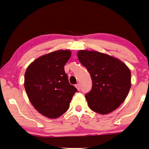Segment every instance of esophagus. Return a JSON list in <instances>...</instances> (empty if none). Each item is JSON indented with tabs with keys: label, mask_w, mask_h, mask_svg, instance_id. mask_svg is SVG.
Listing matches in <instances>:
<instances>
[{
	"label": "esophagus",
	"mask_w": 149,
	"mask_h": 149,
	"mask_svg": "<svg viewBox=\"0 0 149 149\" xmlns=\"http://www.w3.org/2000/svg\"><path fill=\"white\" fill-rule=\"evenodd\" d=\"M76 87L78 91L80 90V84H77V85H76Z\"/></svg>",
	"instance_id": "1"
}]
</instances>
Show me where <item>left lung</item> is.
<instances>
[{
  "label": "left lung",
  "instance_id": "1",
  "mask_svg": "<svg viewBox=\"0 0 149 149\" xmlns=\"http://www.w3.org/2000/svg\"><path fill=\"white\" fill-rule=\"evenodd\" d=\"M78 57L92 80V88L85 94L89 108L101 114L116 110L131 87L128 67L115 57L97 51H79Z\"/></svg>",
  "mask_w": 149,
  "mask_h": 149
}]
</instances>
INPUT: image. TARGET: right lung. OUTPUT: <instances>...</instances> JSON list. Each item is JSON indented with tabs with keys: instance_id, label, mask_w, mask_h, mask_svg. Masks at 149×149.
Instances as JSON below:
<instances>
[{
	"instance_id": "1",
	"label": "right lung",
	"mask_w": 149,
	"mask_h": 149,
	"mask_svg": "<svg viewBox=\"0 0 149 149\" xmlns=\"http://www.w3.org/2000/svg\"><path fill=\"white\" fill-rule=\"evenodd\" d=\"M71 55L59 50L42 55L28 66L24 87L30 103L42 115L55 119L67 112L77 91L70 85L64 65Z\"/></svg>"
}]
</instances>
